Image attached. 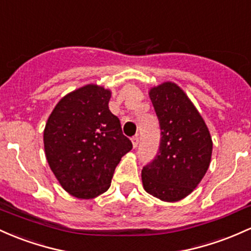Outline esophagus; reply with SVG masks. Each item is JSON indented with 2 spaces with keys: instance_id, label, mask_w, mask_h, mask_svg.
<instances>
[{
  "instance_id": "34e87169",
  "label": "esophagus",
  "mask_w": 251,
  "mask_h": 251,
  "mask_svg": "<svg viewBox=\"0 0 251 251\" xmlns=\"http://www.w3.org/2000/svg\"><path fill=\"white\" fill-rule=\"evenodd\" d=\"M132 144H133V148L138 147V144H139V136H138V134H136V136L132 138Z\"/></svg>"
}]
</instances>
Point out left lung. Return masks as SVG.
Listing matches in <instances>:
<instances>
[{
	"label": "left lung",
	"mask_w": 251,
	"mask_h": 251,
	"mask_svg": "<svg viewBox=\"0 0 251 251\" xmlns=\"http://www.w3.org/2000/svg\"><path fill=\"white\" fill-rule=\"evenodd\" d=\"M149 95L158 118L161 142L155 158L143 167V186L163 201H178L191 194L207 172L212 138L201 115L178 85L166 82Z\"/></svg>",
	"instance_id": "1"
}]
</instances>
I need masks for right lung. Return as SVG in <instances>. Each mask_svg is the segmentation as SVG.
<instances>
[{"label":"right lung","instance_id":"right-lung-1","mask_svg":"<svg viewBox=\"0 0 251 251\" xmlns=\"http://www.w3.org/2000/svg\"><path fill=\"white\" fill-rule=\"evenodd\" d=\"M111 92L88 84L62 99L50 115L44 147L63 188L92 199L109 188L121 157L132 149L119 118L108 108Z\"/></svg>","mask_w":251,"mask_h":251}]
</instances>
